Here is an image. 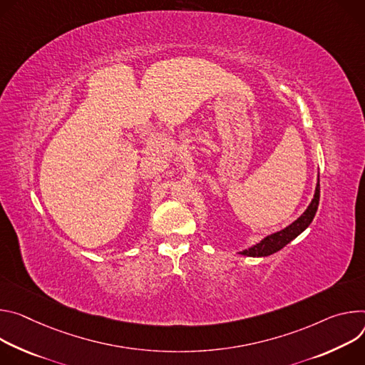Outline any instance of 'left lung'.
Wrapping results in <instances>:
<instances>
[{
  "label": "left lung",
  "mask_w": 365,
  "mask_h": 365,
  "mask_svg": "<svg viewBox=\"0 0 365 365\" xmlns=\"http://www.w3.org/2000/svg\"><path fill=\"white\" fill-rule=\"evenodd\" d=\"M319 197H320V184L317 181L316 185V191H314V197L312 200L310 206L307 207V210L296 220L293 222L290 226H287L286 229H282L277 233H272L269 236H267L265 239H262L259 244H257L255 247L242 251V255L247 257H268L277 251H279L281 248H284L289 242H292L294 237H297L313 220L316 212H317V206H319Z\"/></svg>",
  "instance_id": "obj_1"
}]
</instances>
